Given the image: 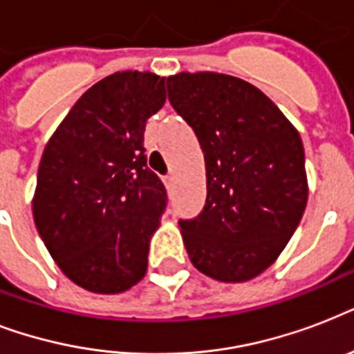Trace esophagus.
Listing matches in <instances>:
<instances>
[{"label": "esophagus", "instance_id": "esophagus-1", "mask_svg": "<svg viewBox=\"0 0 354 354\" xmlns=\"http://www.w3.org/2000/svg\"><path fill=\"white\" fill-rule=\"evenodd\" d=\"M163 182H165L167 187H172V185H174V176H172V174H169V176H165V180H163Z\"/></svg>", "mask_w": 354, "mask_h": 354}]
</instances>
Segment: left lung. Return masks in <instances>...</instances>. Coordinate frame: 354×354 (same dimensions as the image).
<instances>
[{
  "label": "left lung",
  "mask_w": 354,
  "mask_h": 354,
  "mask_svg": "<svg viewBox=\"0 0 354 354\" xmlns=\"http://www.w3.org/2000/svg\"><path fill=\"white\" fill-rule=\"evenodd\" d=\"M167 91L205 160L204 211L180 222L189 259L211 279L246 283L277 261L307 207L299 132L272 99L232 75L182 71L167 79Z\"/></svg>",
  "instance_id": "1"
}]
</instances>
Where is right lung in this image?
Listing matches in <instances>:
<instances>
[{
    "label": "right lung",
    "mask_w": 354,
    "mask_h": 354,
    "mask_svg": "<svg viewBox=\"0 0 354 354\" xmlns=\"http://www.w3.org/2000/svg\"><path fill=\"white\" fill-rule=\"evenodd\" d=\"M165 104V77L118 71L82 93L47 141L32 196L36 230L64 275L93 294H121L147 274L165 185L147 167V119Z\"/></svg>",
    "instance_id": "obj_1"
}]
</instances>
